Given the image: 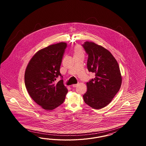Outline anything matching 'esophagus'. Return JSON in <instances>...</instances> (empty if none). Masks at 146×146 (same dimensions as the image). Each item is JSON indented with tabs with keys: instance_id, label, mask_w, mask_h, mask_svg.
I'll use <instances>...</instances> for the list:
<instances>
[{
	"instance_id": "34e87169",
	"label": "esophagus",
	"mask_w": 146,
	"mask_h": 146,
	"mask_svg": "<svg viewBox=\"0 0 146 146\" xmlns=\"http://www.w3.org/2000/svg\"><path fill=\"white\" fill-rule=\"evenodd\" d=\"M79 84H73L72 85V87H74V88H75V87H76L77 86H78V85Z\"/></svg>"
}]
</instances>
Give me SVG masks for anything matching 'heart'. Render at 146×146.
I'll return each mask as SVG.
<instances>
[{
	"instance_id": "obj_1",
	"label": "heart",
	"mask_w": 146,
	"mask_h": 146,
	"mask_svg": "<svg viewBox=\"0 0 146 146\" xmlns=\"http://www.w3.org/2000/svg\"><path fill=\"white\" fill-rule=\"evenodd\" d=\"M73 56H84V51L82 49V46L80 45H75L73 49Z\"/></svg>"
}]
</instances>
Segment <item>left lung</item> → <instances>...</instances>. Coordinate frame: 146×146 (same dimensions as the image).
Masks as SVG:
<instances>
[{"label":"left lung","mask_w":146,"mask_h":146,"mask_svg":"<svg viewBox=\"0 0 146 146\" xmlns=\"http://www.w3.org/2000/svg\"><path fill=\"white\" fill-rule=\"evenodd\" d=\"M82 46L88 54L87 68L95 78L87 82V92L84 101L95 109L108 105L119 90L121 76L118 64L106 49L93 42H86Z\"/></svg>","instance_id":"8db88e82"}]
</instances>
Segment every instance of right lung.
Returning a JSON list of instances; mask_svg holds the SVG:
<instances>
[{
  "mask_svg": "<svg viewBox=\"0 0 146 146\" xmlns=\"http://www.w3.org/2000/svg\"><path fill=\"white\" fill-rule=\"evenodd\" d=\"M67 44L60 42L38 51L29 62L25 83L31 98L46 110H51L64 102L68 90L60 73L62 58ZM62 79L56 84V78Z\"/></svg>",
  "mask_w": 146,
  "mask_h": 146,
  "instance_id": "add662e5",
  "label": "right lung"
}]
</instances>
